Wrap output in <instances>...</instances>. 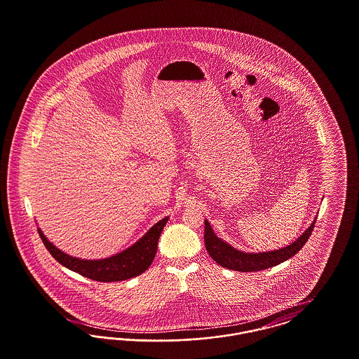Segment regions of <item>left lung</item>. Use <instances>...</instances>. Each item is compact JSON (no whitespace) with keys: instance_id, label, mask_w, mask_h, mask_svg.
Segmentation results:
<instances>
[{"instance_id":"1","label":"left lung","mask_w":359,"mask_h":359,"mask_svg":"<svg viewBox=\"0 0 359 359\" xmlns=\"http://www.w3.org/2000/svg\"><path fill=\"white\" fill-rule=\"evenodd\" d=\"M313 227H315V221L299 238L283 249H278L274 252H266V253H243L231 248L229 243L223 242L222 239L218 238L214 234L210 223L205 221V249L211 258L223 268L237 271V272L264 271L271 266H276L290 259V257L294 256L306 245L309 236L312 234Z\"/></svg>"}]
</instances>
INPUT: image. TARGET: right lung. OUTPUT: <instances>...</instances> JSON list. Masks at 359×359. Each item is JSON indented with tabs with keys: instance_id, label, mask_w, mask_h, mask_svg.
Wrapping results in <instances>:
<instances>
[{
	"instance_id": "1",
	"label": "right lung",
	"mask_w": 359,
	"mask_h": 359,
	"mask_svg": "<svg viewBox=\"0 0 359 359\" xmlns=\"http://www.w3.org/2000/svg\"><path fill=\"white\" fill-rule=\"evenodd\" d=\"M167 221H168V217L158 221L142 238L137 241L136 243L129 249L121 252L116 256L109 257L104 259H94V261L79 259L63 253L46 238V236L41 233L40 229L37 231L47 250L59 264H62L63 266L69 268L76 273L85 276L90 280L113 283V281H123V280L136 277L138 274L144 273L151 266L156 256L157 242Z\"/></svg>"
}]
</instances>
